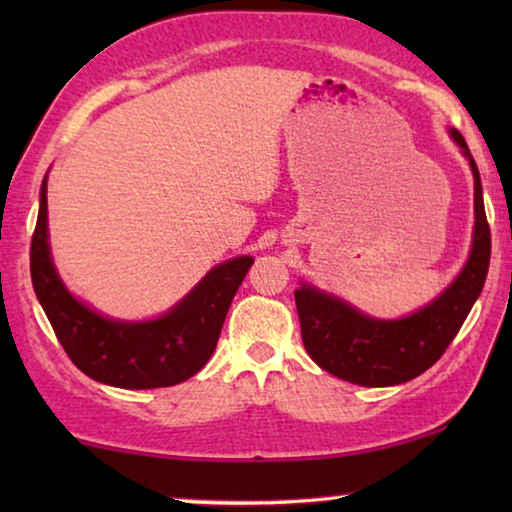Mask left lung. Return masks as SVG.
Wrapping results in <instances>:
<instances>
[{
	"instance_id": "1",
	"label": "left lung",
	"mask_w": 512,
	"mask_h": 512,
	"mask_svg": "<svg viewBox=\"0 0 512 512\" xmlns=\"http://www.w3.org/2000/svg\"><path fill=\"white\" fill-rule=\"evenodd\" d=\"M452 137L474 173V244L461 275L445 293L402 320H375L343 300L302 284L296 289L302 343L320 368L359 386H395L422 375L443 357L483 289L490 266V225L481 178L463 135Z\"/></svg>"
}]
</instances>
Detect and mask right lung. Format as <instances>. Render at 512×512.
Segmentation results:
<instances>
[{
  "mask_svg": "<svg viewBox=\"0 0 512 512\" xmlns=\"http://www.w3.org/2000/svg\"><path fill=\"white\" fill-rule=\"evenodd\" d=\"M253 257L212 268L167 316L149 323H119L69 296L51 264L47 241V180L31 239V280L67 357L85 375L117 388H162L189 379L212 357L225 314Z\"/></svg>",
  "mask_w": 512,
  "mask_h": 512,
  "instance_id": "right-lung-1",
  "label": "right lung"
}]
</instances>
